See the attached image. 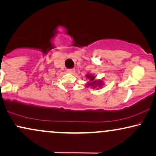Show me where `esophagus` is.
<instances>
[{"instance_id": "1", "label": "esophagus", "mask_w": 156, "mask_h": 156, "mask_svg": "<svg viewBox=\"0 0 156 156\" xmlns=\"http://www.w3.org/2000/svg\"><path fill=\"white\" fill-rule=\"evenodd\" d=\"M74 72H75L74 69H68V70H67V73H68L73 74Z\"/></svg>"}]
</instances>
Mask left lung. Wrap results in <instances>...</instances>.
Instances as JSON below:
<instances>
[{"label": "left lung", "instance_id": "left-lung-1", "mask_svg": "<svg viewBox=\"0 0 156 156\" xmlns=\"http://www.w3.org/2000/svg\"><path fill=\"white\" fill-rule=\"evenodd\" d=\"M86 76L89 80V81L86 84V86L88 87L91 86L93 88H95L98 86V88H101L104 86V82L101 80H96V76L94 75L89 73L86 75Z\"/></svg>", "mask_w": 156, "mask_h": 156}]
</instances>
